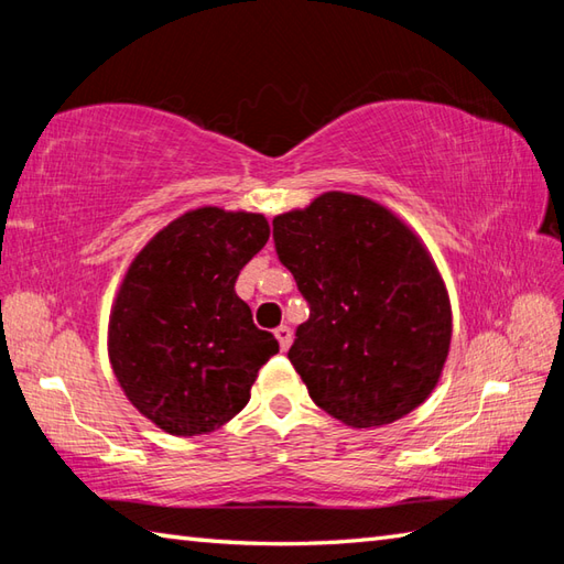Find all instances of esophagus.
<instances>
[{"mask_svg": "<svg viewBox=\"0 0 564 564\" xmlns=\"http://www.w3.org/2000/svg\"><path fill=\"white\" fill-rule=\"evenodd\" d=\"M275 334V339H279V346H281V351H285L291 346V341H293V332H291V327H285V325H281L279 329L273 332Z\"/></svg>", "mask_w": 564, "mask_h": 564, "instance_id": "esophagus-1", "label": "esophagus"}]
</instances>
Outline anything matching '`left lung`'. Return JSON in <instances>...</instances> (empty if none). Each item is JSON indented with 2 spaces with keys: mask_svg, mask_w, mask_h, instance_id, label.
<instances>
[{
  "mask_svg": "<svg viewBox=\"0 0 564 564\" xmlns=\"http://www.w3.org/2000/svg\"><path fill=\"white\" fill-rule=\"evenodd\" d=\"M273 245L310 305L289 358L313 402L354 429L422 404L448 356L451 303L410 227L373 200L329 191L275 215Z\"/></svg>",
  "mask_w": 564,
  "mask_h": 564,
  "instance_id": "8db88e82",
  "label": "left lung"
}]
</instances>
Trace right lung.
Listing matches in <instances>:
<instances>
[{
  "instance_id": "obj_1",
  "label": "right lung",
  "mask_w": 564,
  "mask_h": 564,
  "mask_svg": "<svg viewBox=\"0 0 564 564\" xmlns=\"http://www.w3.org/2000/svg\"><path fill=\"white\" fill-rule=\"evenodd\" d=\"M259 213H184L140 251L118 291L109 356L128 400L174 436L220 429L249 402L279 341L235 293L267 245Z\"/></svg>"
}]
</instances>
